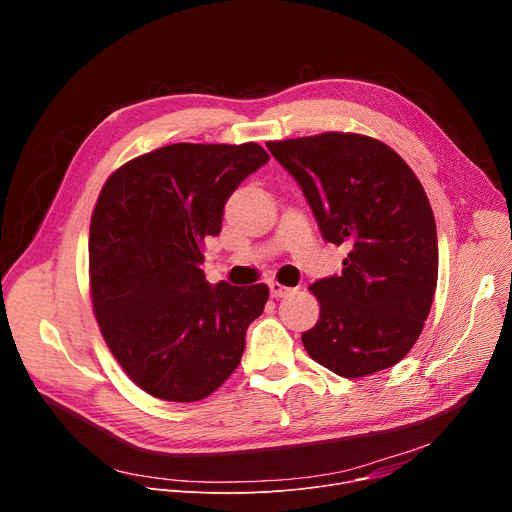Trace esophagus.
Masks as SVG:
<instances>
[{
	"mask_svg": "<svg viewBox=\"0 0 512 512\" xmlns=\"http://www.w3.org/2000/svg\"><path fill=\"white\" fill-rule=\"evenodd\" d=\"M291 287H285L283 283H277V281H271L269 283V294H271V298H285V296H289L291 294Z\"/></svg>",
	"mask_w": 512,
	"mask_h": 512,
	"instance_id": "1",
	"label": "esophagus"
}]
</instances>
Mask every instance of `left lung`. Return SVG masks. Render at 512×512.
I'll use <instances>...</instances> for the list:
<instances>
[{
  "label": "left lung",
  "instance_id": "left-lung-1",
  "mask_svg": "<svg viewBox=\"0 0 512 512\" xmlns=\"http://www.w3.org/2000/svg\"><path fill=\"white\" fill-rule=\"evenodd\" d=\"M300 184L324 241L346 245L342 273L310 285L320 302L302 334L328 371L358 379L407 356L437 285V233L413 170L379 139L328 131L267 141Z\"/></svg>",
  "mask_w": 512,
  "mask_h": 512
}]
</instances>
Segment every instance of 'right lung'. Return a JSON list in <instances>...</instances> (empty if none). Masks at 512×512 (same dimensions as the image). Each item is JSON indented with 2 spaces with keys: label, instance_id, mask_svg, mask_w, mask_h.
Listing matches in <instances>:
<instances>
[{
  "label": "right lung",
  "instance_id": "add662e5",
  "mask_svg": "<svg viewBox=\"0 0 512 512\" xmlns=\"http://www.w3.org/2000/svg\"><path fill=\"white\" fill-rule=\"evenodd\" d=\"M269 154L249 141L172 143L105 182L91 218L89 277L101 334L127 377L164 401L208 397L239 367L269 289L221 281L200 265L237 186Z\"/></svg>",
  "mask_w": 512,
  "mask_h": 512
}]
</instances>
